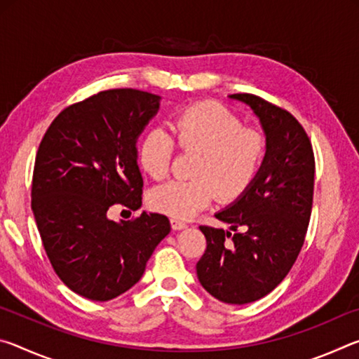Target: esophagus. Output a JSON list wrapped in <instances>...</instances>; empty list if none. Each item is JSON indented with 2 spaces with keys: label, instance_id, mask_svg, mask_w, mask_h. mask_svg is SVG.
<instances>
[{
  "label": "esophagus",
  "instance_id": "1",
  "mask_svg": "<svg viewBox=\"0 0 359 359\" xmlns=\"http://www.w3.org/2000/svg\"><path fill=\"white\" fill-rule=\"evenodd\" d=\"M171 224H172V229H175V231L187 228V223L182 220H177V218H171Z\"/></svg>",
  "mask_w": 359,
  "mask_h": 359
}]
</instances>
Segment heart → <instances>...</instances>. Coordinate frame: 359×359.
<instances>
[{
    "instance_id": "obj_1",
    "label": "heart",
    "mask_w": 359,
    "mask_h": 359,
    "mask_svg": "<svg viewBox=\"0 0 359 359\" xmlns=\"http://www.w3.org/2000/svg\"><path fill=\"white\" fill-rule=\"evenodd\" d=\"M172 138L163 130H150L137 144L139 168L160 180L171 168L175 144L198 151L190 180L175 179L155 187L150 208L177 220H187L214 201L244 194L257 179L267 154L266 137L245 128L242 120L217 101H199L179 109L169 120Z\"/></svg>"
}]
</instances>
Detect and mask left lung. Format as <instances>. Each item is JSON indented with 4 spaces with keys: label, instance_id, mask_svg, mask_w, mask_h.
Masks as SVG:
<instances>
[{
    "label": "left lung",
    "instance_id": "1",
    "mask_svg": "<svg viewBox=\"0 0 359 359\" xmlns=\"http://www.w3.org/2000/svg\"><path fill=\"white\" fill-rule=\"evenodd\" d=\"M231 98L259 117L267 154L250 188L215 214L229 231L199 226L208 247L196 274L218 301L241 306L271 293L297 259L312 214L315 156L294 115L252 93Z\"/></svg>",
    "mask_w": 359,
    "mask_h": 359
}]
</instances>
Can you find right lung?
I'll return each instance as SVG.
<instances>
[{"label": "right lung", "mask_w": 359, "mask_h": 359, "mask_svg": "<svg viewBox=\"0 0 359 359\" xmlns=\"http://www.w3.org/2000/svg\"><path fill=\"white\" fill-rule=\"evenodd\" d=\"M158 107L154 93L104 90L63 109L39 144L32 209L42 245L60 280L87 299L128 291L171 231L161 214L107 217L112 205L141 208L136 139Z\"/></svg>", "instance_id": "1"}]
</instances>
